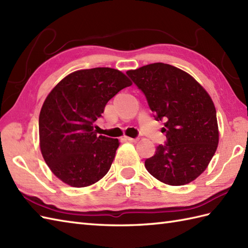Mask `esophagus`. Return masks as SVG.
<instances>
[{"label":"esophagus","mask_w":248,"mask_h":248,"mask_svg":"<svg viewBox=\"0 0 248 248\" xmlns=\"http://www.w3.org/2000/svg\"><path fill=\"white\" fill-rule=\"evenodd\" d=\"M124 140L128 141H133V143H136V141L139 140V139H132V138H129V136H124Z\"/></svg>","instance_id":"1"}]
</instances>
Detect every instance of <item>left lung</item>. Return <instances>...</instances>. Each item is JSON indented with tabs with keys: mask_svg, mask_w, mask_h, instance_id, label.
I'll use <instances>...</instances> for the list:
<instances>
[{
	"mask_svg": "<svg viewBox=\"0 0 248 248\" xmlns=\"http://www.w3.org/2000/svg\"><path fill=\"white\" fill-rule=\"evenodd\" d=\"M127 75L145 93L156 120H165L166 145L145 161L146 170L168 186L194 181L217 149V109L207 91L187 72L163 62L146 65Z\"/></svg>",
	"mask_w": 248,
	"mask_h": 248,
	"instance_id": "8db88e82",
	"label": "left lung"
}]
</instances>
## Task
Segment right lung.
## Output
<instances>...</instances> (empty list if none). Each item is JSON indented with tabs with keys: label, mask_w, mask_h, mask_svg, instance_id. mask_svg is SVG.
I'll return each instance as SVG.
<instances>
[{
	"label": "right lung",
	"mask_w": 248,
	"mask_h": 248,
	"mask_svg": "<svg viewBox=\"0 0 248 248\" xmlns=\"http://www.w3.org/2000/svg\"><path fill=\"white\" fill-rule=\"evenodd\" d=\"M131 85L124 73L99 67L70 73L46 96L39 114V146L60 180L84 187L107 175L120 143L98 135L93 124L108 100Z\"/></svg>",
	"instance_id": "right-lung-1"
}]
</instances>
